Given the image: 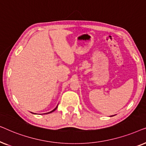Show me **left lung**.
<instances>
[{
    "mask_svg": "<svg viewBox=\"0 0 146 146\" xmlns=\"http://www.w3.org/2000/svg\"><path fill=\"white\" fill-rule=\"evenodd\" d=\"M112 116H113V115H112Z\"/></svg>",
    "mask_w": 146,
    "mask_h": 146,
    "instance_id": "obj_1",
    "label": "left lung"
}]
</instances>
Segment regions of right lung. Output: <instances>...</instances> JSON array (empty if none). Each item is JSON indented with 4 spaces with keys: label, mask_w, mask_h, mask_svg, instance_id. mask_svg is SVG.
Listing matches in <instances>:
<instances>
[{
    "label": "right lung",
    "mask_w": 146,
    "mask_h": 146,
    "mask_svg": "<svg viewBox=\"0 0 146 146\" xmlns=\"http://www.w3.org/2000/svg\"><path fill=\"white\" fill-rule=\"evenodd\" d=\"M57 108H58V106H56V108H54V110H52L51 111H50V112H48V113H52V112H53V111H55V110H56V109H57Z\"/></svg>",
    "instance_id": "add662e5"
}]
</instances>
